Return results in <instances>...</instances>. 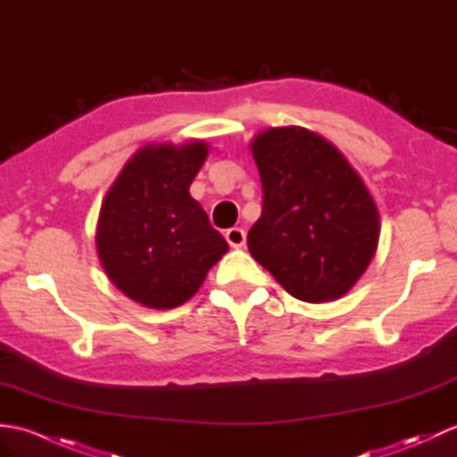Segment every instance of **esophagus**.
I'll return each instance as SVG.
<instances>
[{
  "label": "esophagus",
  "mask_w": 457,
  "mask_h": 457,
  "mask_svg": "<svg viewBox=\"0 0 457 457\" xmlns=\"http://www.w3.org/2000/svg\"><path fill=\"white\" fill-rule=\"evenodd\" d=\"M226 239L231 247H244L245 245V231L241 228H229V229H226Z\"/></svg>",
  "instance_id": "34e87169"
}]
</instances>
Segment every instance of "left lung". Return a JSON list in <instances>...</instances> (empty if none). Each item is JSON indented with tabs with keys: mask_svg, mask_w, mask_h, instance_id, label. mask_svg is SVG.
<instances>
[{
	"mask_svg": "<svg viewBox=\"0 0 457 457\" xmlns=\"http://www.w3.org/2000/svg\"><path fill=\"white\" fill-rule=\"evenodd\" d=\"M263 210L249 253L304 303L344 296L371 263L378 212L332 143L303 128H275L251 143Z\"/></svg>",
	"mask_w": 457,
	"mask_h": 457,
	"instance_id": "1",
	"label": "left lung"
}]
</instances>
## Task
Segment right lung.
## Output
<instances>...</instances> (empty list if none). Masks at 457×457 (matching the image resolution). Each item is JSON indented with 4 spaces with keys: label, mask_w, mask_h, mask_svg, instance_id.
Returning a JSON list of instances; mask_svg holds the SVG:
<instances>
[{
    "label": "right lung",
    "mask_w": 457,
    "mask_h": 457,
    "mask_svg": "<svg viewBox=\"0 0 457 457\" xmlns=\"http://www.w3.org/2000/svg\"><path fill=\"white\" fill-rule=\"evenodd\" d=\"M208 145H149L125 164L100 210L96 247L125 296L149 308H174L196 293L228 251L190 184Z\"/></svg>",
    "instance_id": "add662e5"
}]
</instances>
